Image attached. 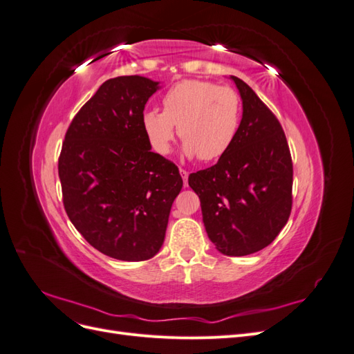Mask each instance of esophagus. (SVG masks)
<instances>
[{
  "label": "esophagus",
  "mask_w": 354,
  "mask_h": 354,
  "mask_svg": "<svg viewBox=\"0 0 354 354\" xmlns=\"http://www.w3.org/2000/svg\"><path fill=\"white\" fill-rule=\"evenodd\" d=\"M180 174H181V177H183V181H185V187H187V178H189V173H187L186 169L180 168Z\"/></svg>",
  "instance_id": "obj_1"
}]
</instances>
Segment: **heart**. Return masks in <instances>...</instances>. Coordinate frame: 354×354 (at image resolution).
<instances>
[{
    "mask_svg": "<svg viewBox=\"0 0 354 354\" xmlns=\"http://www.w3.org/2000/svg\"><path fill=\"white\" fill-rule=\"evenodd\" d=\"M162 108L143 113L147 140L160 155L169 152L177 128L187 158L220 159L236 140L242 100L226 85L201 80L180 81L164 94Z\"/></svg>",
    "mask_w": 354,
    "mask_h": 354,
    "instance_id": "1",
    "label": "heart"
}]
</instances>
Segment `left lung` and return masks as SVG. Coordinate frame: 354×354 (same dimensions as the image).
<instances>
[{
  "mask_svg": "<svg viewBox=\"0 0 354 354\" xmlns=\"http://www.w3.org/2000/svg\"><path fill=\"white\" fill-rule=\"evenodd\" d=\"M242 99L236 140L216 165L189 176L201 199L203 226L230 257L270 245L292 208V159L277 118L248 84L230 77Z\"/></svg>",
  "mask_w": 354,
  "mask_h": 354,
  "instance_id": "1",
  "label": "left lung"
}]
</instances>
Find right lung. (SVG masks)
Segmentation results:
<instances>
[{
	"label": "right lung",
	"instance_id": "1",
	"mask_svg": "<svg viewBox=\"0 0 354 354\" xmlns=\"http://www.w3.org/2000/svg\"><path fill=\"white\" fill-rule=\"evenodd\" d=\"M159 82L138 75L100 85L72 120L59 156L63 205L84 239L122 261L152 259L164 243L178 168L152 152L143 111Z\"/></svg>",
	"mask_w": 354,
	"mask_h": 354
}]
</instances>
